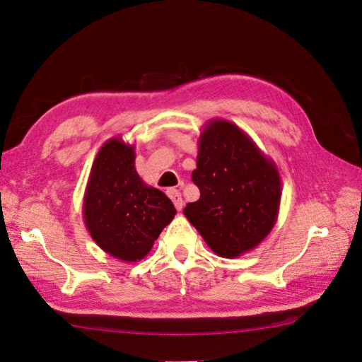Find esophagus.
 Returning a JSON list of instances; mask_svg holds the SVG:
<instances>
[{
	"label": "esophagus",
	"mask_w": 362,
	"mask_h": 362,
	"mask_svg": "<svg viewBox=\"0 0 362 362\" xmlns=\"http://www.w3.org/2000/svg\"><path fill=\"white\" fill-rule=\"evenodd\" d=\"M166 192H168V197L173 200L175 209L180 211V209L183 208V200H182L180 191H179V189H168Z\"/></svg>",
	"instance_id": "esophagus-1"
}]
</instances>
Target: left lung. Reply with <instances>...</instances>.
Masks as SVG:
<instances>
[{
  "instance_id": "left-lung-1",
  "label": "left lung",
  "mask_w": 362,
  "mask_h": 362,
  "mask_svg": "<svg viewBox=\"0 0 362 362\" xmlns=\"http://www.w3.org/2000/svg\"><path fill=\"white\" fill-rule=\"evenodd\" d=\"M191 177L200 199L183 214L212 252L235 258L269 235L280 211L281 177L242 128L225 119L206 122Z\"/></svg>"
}]
</instances>
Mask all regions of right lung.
I'll list each match as a JSON object with an SVG mask.
<instances>
[{
	"mask_svg": "<svg viewBox=\"0 0 362 362\" xmlns=\"http://www.w3.org/2000/svg\"><path fill=\"white\" fill-rule=\"evenodd\" d=\"M134 145L111 137L100 146L82 203L91 238L108 255L136 263L150 254L175 208L165 194L141 179Z\"/></svg>",
	"mask_w": 362,
	"mask_h": 362,
	"instance_id": "add662e5",
	"label": "right lung"
}]
</instances>
